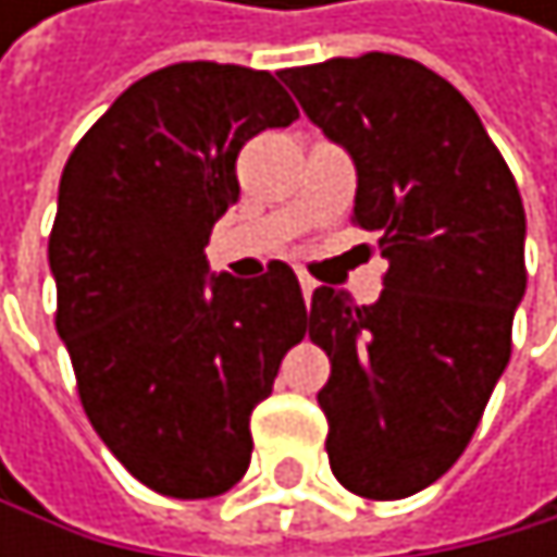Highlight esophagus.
<instances>
[{"label":"esophagus","instance_id":"esophagus-1","mask_svg":"<svg viewBox=\"0 0 557 557\" xmlns=\"http://www.w3.org/2000/svg\"><path fill=\"white\" fill-rule=\"evenodd\" d=\"M300 290H304V297L310 300V297H313V290H317V281H310L307 273H300Z\"/></svg>","mask_w":557,"mask_h":557}]
</instances>
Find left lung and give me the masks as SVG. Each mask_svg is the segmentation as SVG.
<instances>
[{"label": "left lung", "instance_id": "obj_1", "mask_svg": "<svg viewBox=\"0 0 557 557\" xmlns=\"http://www.w3.org/2000/svg\"><path fill=\"white\" fill-rule=\"evenodd\" d=\"M357 170L354 220L391 260L374 304L317 287L310 341L331 357L317 400L337 481L394 502L468 447L511 357L524 297V207L471 102L404 55L276 73Z\"/></svg>", "mask_w": 557, "mask_h": 557}]
</instances>
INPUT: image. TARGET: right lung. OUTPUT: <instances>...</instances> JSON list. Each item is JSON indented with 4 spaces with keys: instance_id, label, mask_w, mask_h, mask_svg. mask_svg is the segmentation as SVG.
I'll return each mask as SVG.
<instances>
[{
    "instance_id": "1",
    "label": "right lung",
    "mask_w": 557,
    "mask_h": 557,
    "mask_svg": "<svg viewBox=\"0 0 557 557\" xmlns=\"http://www.w3.org/2000/svg\"><path fill=\"white\" fill-rule=\"evenodd\" d=\"M294 120L270 73L176 62L133 83L62 170L55 331L89 424L160 495L213 498L247 474L250 414L307 334L287 263L257 281L207 263L244 143Z\"/></svg>"
}]
</instances>
